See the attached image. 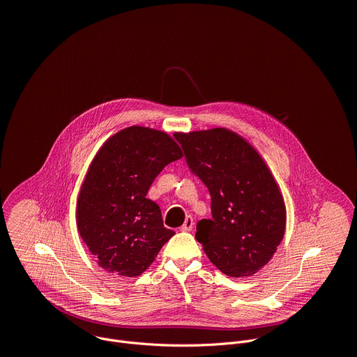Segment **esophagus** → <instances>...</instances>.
<instances>
[{"instance_id": "1", "label": "esophagus", "mask_w": 357, "mask_h": 357, "mask_svg": "<svg viewBox=\"0 0 357 357\" xmlns=\"http://www.w3.org/2000/svg\"><path fill=\"white\" fill-rule=\"evenodd\" d=\"M192 227H193V218H192V215H188L185 218V222L181 227V231H190Z\"/></svg>"}]
</instances>
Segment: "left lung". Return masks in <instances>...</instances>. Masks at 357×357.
Segmentation results:
<instances>
[{
  "label": "left lung",
  "mask_w": 357,
  "mask_h": 357,
  "mask_svg": "<svg viewBox=\"0 0 357 357\" xmlns=\"http://www.w3.org/2000/svg\"><path fill=\"white\" fill-rule=\"evenodd\" d=\"M175 139L211 196L213 218L197 222L196 240L224 275L254 276L272 259L286 229L284 200L271 169L245 139L224 128Z\"/></svg>",
  "instance_id": "1"
}]
</instances>
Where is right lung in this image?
<instances>
[{
  "label": "right lung",
  "instance_id": "right-lung-1",
  "mask_svg": "<svg viewBox=\"0 0 357 357\" xmlns=\"http://www.w3.org/2000/svg\"><path fill=\"white\" fill-rule=\"evenodd\" d=\"M165 132L130 126L109 137L93 157L77 200V225L98 265L126 278L142 275L175 234L147 199L157 175L182 158Z\"/></svg>",
  "mask_w": 357,
  "mask_h": 357
}]
</instances>
